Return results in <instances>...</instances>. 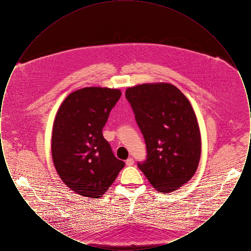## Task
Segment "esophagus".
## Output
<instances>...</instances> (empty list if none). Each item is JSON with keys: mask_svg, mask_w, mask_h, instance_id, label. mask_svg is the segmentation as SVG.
I'll return each mask as SVG.
<instances>
[{"mask_svg": "<svg viewBox=\"0 0 251 251\" xmlns=\"http://www.w3.org/2000/svg\"><path fill=\"white\" fill-rule=\"evenodd\" d=\"M133 163H134V161H133V159H132V158H128V159L126 160V165H127L128 167L132 166V165H133Z\"/></svg>", "mask_w": 251, "mask_h": 251, "instance_id": "esophagus-1", "label": "esophagus"}]
</instances>
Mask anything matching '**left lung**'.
<instances>
[{
    "mask_svg": "<svg viewBox=\"0 0 251 251\" xmlns=\"http://www.w3.org/2000/svg\"><path fill=\"white\" fill-rule=\"evenodd\" d=\"M126 99L143 133L147 159L139 169L160 193H170L189 181L201 152V131L191 103L167 83L128 87Z\"/></svg>",
    "mask_w": 251,
    "mask_h": 251,
    "instance_id": "8db88e82",
    "label": "left lung"
}]
</instances>
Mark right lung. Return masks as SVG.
<instances>
[{
  "label": "right lung",
  "instance_id": "right-lung-1",
  "mask_svg": "<svg viewBox=\"0 0 251 251\" xmlns=\"http://www.w3.org/2000/svg\"><path fill=\"white\" fill-rule=\"evenodd\" d=\"M120 89L90 86L68 96L52 128L51 155L61 179L72 190L98 199L107 191L125 163L102 135Z\"/></svg>",
  "mask_w": 251,
  "mask_h": 251
}]
</instances>
